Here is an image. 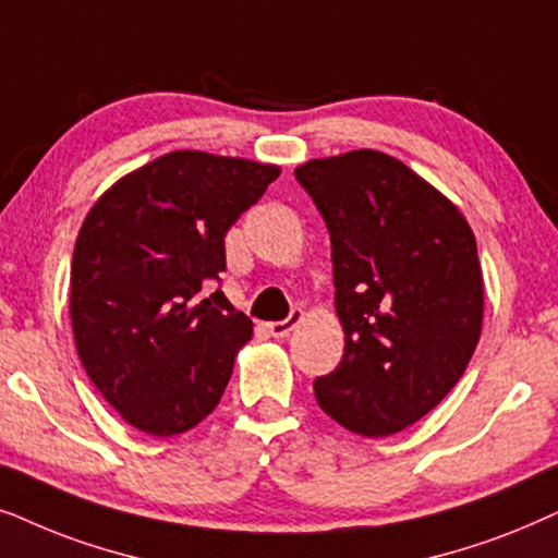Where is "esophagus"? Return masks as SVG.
<instances>
[{
    "mask_svg": "<svg viewBox=\"0 0 558 558\" xmlns=\"http://www.w3.org/2000/svg\"><path fill=\"white\" fill-rule=\"evenodd\" d=\"M301 318H303V311H301V308H293L291 316L283 318V322L267 324V331H270L275 339H283V337H288V333H291V331L295 329V326L301 324Z\"/></svg>",
    "mask_w": 558,
    "mask_h": 558,
    "instance_id": "esophagus-1",
    "label": "esophagus"
}]
</instances>
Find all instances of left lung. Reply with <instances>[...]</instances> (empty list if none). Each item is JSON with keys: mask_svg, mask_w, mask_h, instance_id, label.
I'll return each mask as SVG.
<instances>
[{"mask_svg": "<svg viewBox=\"0 0 558 558\" xmlns=\"http://www.w3.org/2000/svg\"><path fill=\"white\" fill-rule=\"evenodd\" d=\"M295 178L326 221L344 356L314 392L354 434H398L434 411L470 365L485 286L462 211L377 150L308 160Z\"/></svg>", "mask_w": 558, "mask_h": 558, "instance_id": "8db88e82", "label": "left lung"}]
</instances>
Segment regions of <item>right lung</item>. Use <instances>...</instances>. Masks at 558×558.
Masks as SVG:
<instances>
[{
  "instance_id": "right-lung-1",
  "label": "right lung",
  "mask_w": 558,
  "mask_h": 558,
  "mask_svg": "<svg viewBox=\"0 0 558 558\" xmlns=\"http://www.w3.org/2000/svg\"><path fill=\"white\" fill-rule=\"evenodd\" d=\"M278 175V166L175 150L86 214L71 265L73 339L130 426L175 436L219 405L252 322L206 288L227 270L229 227Z\"/></svg>"
}]
</instances>
